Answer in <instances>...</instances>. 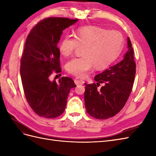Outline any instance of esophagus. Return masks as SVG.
<instances>
[{"label": "esophagus", "mask_w": 156, "mask_h": 156, "mask_svg": "<svg viewBox=\"0 0 156 156\" xmlns=\"http://www.w3.org/2000/svg\"><path fill=\"white\" fill-rule=\"evenodd\" d=\"M74 82L75 83V84L76 85H79V84H84V81H83V80L81 79H79V78H75L74 79Z\"/></svg>", "instance_id": "34e87169"}]
</instances>
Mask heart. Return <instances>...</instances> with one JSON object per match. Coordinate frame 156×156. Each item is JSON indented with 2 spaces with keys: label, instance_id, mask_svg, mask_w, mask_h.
I'll use <instances>...</instances> for the list:
<instances>
[{
  "label": "heart",
  "instance_id": "b5f03b06",
  "mask_svg": "<svg viewBox=\"0 0 156 156\" xmlns=\"http://www.w3.org/2000/svg\"><path fill=\"white\" fill-rule=\"evenodd\" d=\"M124 37L119 30H109L98 27H84L77 30L75 37L65 36L59 44V52L67 57L72 55L79 46L83 47L81 57L70 60L66 69L80 77H85L92 70L111 65L119 55Z\"/></svg>",
  "mask_w": 156,
  "mask_h": 156
}]
</instances>
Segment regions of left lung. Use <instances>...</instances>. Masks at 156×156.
<instances>
[{"instance_id":"obj_1","label":"left lung","mask_w":156,"mask_h":156,"mask_svg":"<svg viewBox=\"0 0 156 156\" xmlns=\"http://www.w3.org/2000/svg\"><path fill=\"white\" fill-rule=\"evenodd\" d=\"M128 51L119 63L96 75V83L85 85L84 104L88 114L105 120L115 116L124 107L130 96L136 73L134 52L129 37ZM100 83L105 85L98 89Z\"/></svg>"}]
</instances>
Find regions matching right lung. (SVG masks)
<instances>
[{"instance_id": "add662e5", "label": "right lung", "mask_w": 156, "mask_h": 156, "mask_svg": "<svg viewBox=\"0 0 156 156\" xmlns=\"http://www.w3.org/2000/svg\"><path fill=\"white\" fill-rule=\"evenodd\" d=\"M78 20L48 17L39 21L28 35L21 59L20 73L29 105L36 114L55 119L64 112L73 80L62 77L51 81L53 72H61L58 43L62 31Z\"/></svg>"}]
</instances>
